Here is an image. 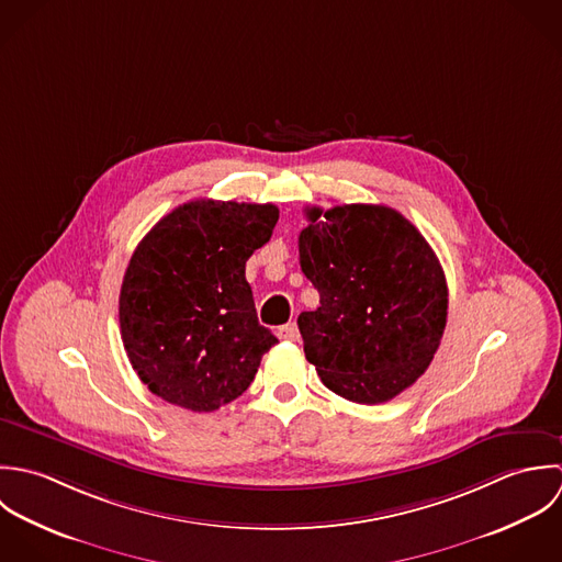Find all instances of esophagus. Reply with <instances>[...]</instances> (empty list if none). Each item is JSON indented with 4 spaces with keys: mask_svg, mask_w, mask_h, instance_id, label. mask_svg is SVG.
<instances>
[{
    "mask_svg": "<svg viewBox=\"0 0 562 562\" xmlns=\"http://www.w3.org/2000/svg\"><path fill=\"white\" fill-rule=\"evenodd\" d=\"M278 338H282V340H300V330H297V324H286V326H280V328H278Z\"/></svg>",
    "mask_w": 562,
    "mask_h": 562,
    "instance_id": "34e87169",
    "label": "esophagus"
}]
</instances>
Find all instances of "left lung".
<instances>
[{
    "mask_svg": "<svg viewBox=\"0 0 562 562\" xmlns=\"http://www.w3.org/2000/svg\"><path fill=\"white\" fill-rule=\"evenodd\" d=\"M300 265L319 308L297 326L322 382L358 404H382L417 382L448 322L443 267L402 213L382 204L306 211Z\"/></svg>",
    "mask_w": 562,
    "mask_h": 562,
    "instance_id": "obj_1",
    "label": "left lung"
}]
</instances>
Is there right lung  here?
Wrapping results in <instances>:
<instances>
[{
  "label": "right lung",
  "mask_w": 562,
  "mask_h": 562,
  "mask_svg": "<svg viewBox=\"0 0 562 562\" xmlns=\"http://www.w3.org/2000/svg\"><path fill=\"white\" fill-rule=\"evenodd\" d=\"M273 204L193 200L134 249L119 295L123 347L147 389L211 413L236 400L278 338L258 324L247 258L278 224Z\"/></svg>",
  "instance_id": "add662e5"
}]
</instances>
